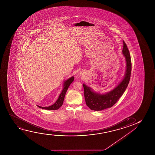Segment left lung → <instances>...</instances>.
I'll list each match as a JSON object with an SVG mask.
<instances>
[{"label": "left lung", "instance_id": "obj_1", "mask_svg": "<svg viewBox=\"0 0 155 155\" xmlns=\"http://www.w3.org/2000/svg\"><path fill=\"white\" fill-rule=\"evenodd\" d=\"M123 43L122 52L126 59L127 70L124 78L119 85L108 93L101 95L94 93L90 87L83 84L85 102L87 106L91 110L98 111L112 107L121 97L127 88L131 73V59L127 45L124 41Z\"/></svg>", "mask_w": 155, "mask_h": 155}]
</instances>
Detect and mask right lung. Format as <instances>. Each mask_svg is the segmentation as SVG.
Instances as JSON below:
<instances>
[{
    "label": "right lung",
    "mask_w": 155,
    "mask_h": 155,
    "mask_svg": "<svg viewBox=\"0 0 155 155\" xmlns=\"http://www.w3.org/2000/svg\"><path fill=\"white\" fill-rule=\"evenodd\" d=\"M74 81V77H72L68 79V80H67L66 81H64V88L62 89V91L60 94L57 101H56L54 104H53L51 106H48V107H41V106H38H38L40 108L48 110H57L58 109H59L63 104L64 96H65L68 87Z\"/></svg>",
    "instance_id": "add662e5"
}]
</instances>
